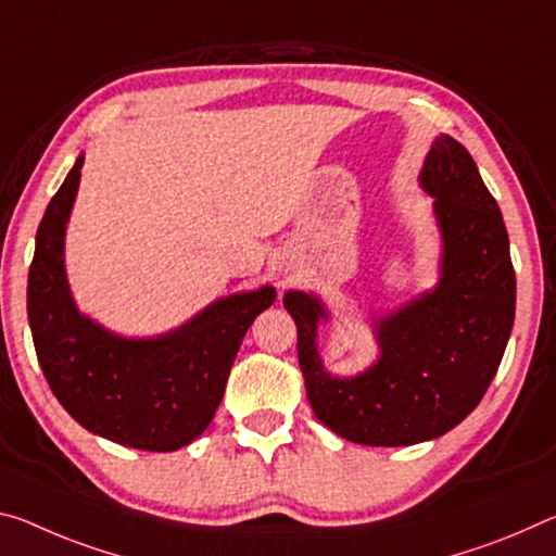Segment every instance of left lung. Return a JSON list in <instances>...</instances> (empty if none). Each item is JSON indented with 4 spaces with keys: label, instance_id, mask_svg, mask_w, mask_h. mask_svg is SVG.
<instances>
[{
    "label": "left lung",
    "instance_id": "1",
    "mask_svg": "<svg viewBox=\"0 0 556 556\" xmlns=\"http://www.w3.org/2000/svg\"><path fill=\"white\" fill-rule=\"evenodd\" d=\"M435 198L443 277L433 292L378 321L381 358L356 378L324 371L319 299L285 296L314 416L358 445H416L455 428L495 378L515 321V269L500 207L470 153L440 136L420 170Z\"/></svg>",
    "mask_w": 556,
    "mask_h": 556
}]
</instances>
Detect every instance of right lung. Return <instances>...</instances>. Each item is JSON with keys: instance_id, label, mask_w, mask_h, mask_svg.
Segmentation results:
<instances>
[{"instance_id": "1", "label": "right lung", "mask_w": 556, "mask_h": 556, "mask_svg": "<svg viewBox=\"0 0 556 556\" xmlns=\"http://www.w3.org/2000/svg\"><path fill=\"white\" fill-rule=\"evenodd\" d=\"M81 165L78 157L37 230L26 312L39 366L86 430L138 451H178L215 418L244 333L277 292L262 287L219 299L161 339H121L86 319L64 271V230Z\"/></svg>"}]
</instances>
